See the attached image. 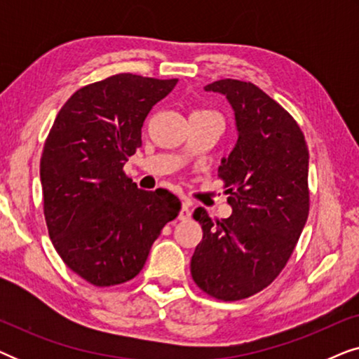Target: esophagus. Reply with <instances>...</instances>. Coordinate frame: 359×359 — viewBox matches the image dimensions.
Segmentation results:
<instances>
[{
  "label": "esophagus",
  "instance_id": "34e87169",
  "mask_svg": "<svg viewBox=\"0 0 359 359\" xmlns=\"http://www.w3.org/2000/svg\"><path fill=\"white\" fill-rule=\"evenodd\" d=\"M178 219L180 220H189L191 219V209H189V204L188 203H183V205H181Z\"/></svg>",
  "mask_w": 359,
  "mask_h": 359
}]
</instances>
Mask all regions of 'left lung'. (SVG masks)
<instances>
[{
  "label": "left lung",
  "mask_w": 359,
  "mask_h": 359,
  "mask_svg": "<svg viewBox=\"0 0 359 359\" xmlns=\"http://www.w3.org/2000/svg\"><path fill=\"white\" fill-rule=\"evenodd\" d=\"M204 90L227 97L238 140L219 166L232 215L194 210L203 242L191 276L210 297L240 301L269 286L296 248L309 215V150L292 116L253 83L227 78Z\"/></svg>",
  "instance_id": "8db88e82"
}]
</instances>
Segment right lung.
I'll list each match as a JSON object with an SVG mask.
<instances>
[{"label":"right lung","mask_w":359,"mask_h":359,"mask_svg":"<svg viewBox=\"0 0 359 359\" xmlns=\"http://www.w3.org/2000/svg\"><path fill=\"white\" fill-rule=\"evenodd\" d=\"M176 83L132 73L91 83L62 106L48 132L41 158L48 235L63 263L95 286L135 278L180 212L175 194L139 189L124 173L145 117Z\"/></svg>","instance_id":"right-lung-1"}]
</instances>
